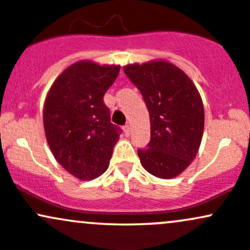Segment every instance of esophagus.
Instances as JSON below:
<instances>
[{"label":"esophagus","mask_w":250,"mask_h":250,"mask_svg":"<svg viewBox=\"0 0 250 250\" xmlns=\"http://www.w3.org/2000/svg\"><path fill=\"white\" fill-rule=\"evenodd\" d=\"M124 132H125V136L128 137L131 133V128H130V125H125L124 126Z\"/></svg>","instance_id":"1"}]
</instances>
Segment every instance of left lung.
<instances>
[{
    "label": "left lung",
    "instance_id": "obj_1",
    "mask_svg": "<svg viewBox=\"0 0 250 250\" xmlns=\"http://www.w3.org/2000/svg\"><path fill=\"white\" fill-rule=\"evenodd\" d=\"M150 115V142L138 149L142 166L160 179L181 174L197 155L204 132V106L192 80L166 61L124 66Z\"/></svg>",
    "mask_w": 250,
    "mask_h": 250
}]
</instances>
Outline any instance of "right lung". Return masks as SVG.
I'll return each instance as SVG.
<instances>
[{
	"label": "right lung",
	"instance_id": "1",
	"mask_svg": "<svg viewBox=\"0 0 250 250\" xmlns=\"http://www.w3.org/2000/svg\"><path fill=\"white\" fill-rule=\"evenodd\" d=\"M119 70V65L77 62L57 77L45 100L42 119L51 151L80 180H93L106 171L122 133L104 103Z\"/></svg>",
	"mask_w": 250,
	"mask_h": 250
}]
</instances>
